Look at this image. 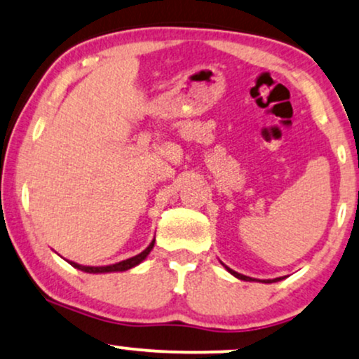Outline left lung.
<instances>
[{
  "label": "left lung",
  "mask_w": 359,
  "mask_h": 359,
  "mask_svg": "<svg viewBox=\"0 0 359 359\" xmlns=\"http://www.w3.org/2000/svg\"><path fill=\"white\" fill-rule=\"evenodd\" d=\"M224 267H226V269L229 271V273H231L232 276H234V278H237V279H241V280H256V279H252V278H249V276H244V274H239V273H236V271H232L231 267H227L226 264H222ZM280 279H284V278H276V279H264V280H261V283H266V284H271V283H278V280H280Z\"/></svg>",
  "instance_id": "left-lung-1"
}]
</instances>
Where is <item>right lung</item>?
I'll use <instances>...</instances> for the list:
<instances>
[{"mask_svg": "<svg viewBox=\"0 0 359 359\" xmlns=\"http://www.w3.org/2000/svg\"><path fill=\"white\" fill-rule=\"evenodd\" d=\"M154 244H155V239L152 243L149 244V248L142 250L140 254H137V256H133L130 259H125V261H120V262H115V264H110V266H81V264H76V262L73 261H68L70 264L75 267V269H80L83 271V273H88V274H105V273H122V271H128L132 269V267H135L140 264L142 261H145V257L149 256L150 250L154 249Z\"/></svg>", "mask_w": 359, "mask_h": 359, "instance_id": "obj_1", "label": "right lung"}]
</instances>
